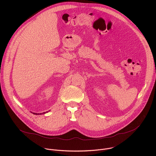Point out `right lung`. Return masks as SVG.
Listing matches in <instances>:
<instances>
[{
  "label": "right lung",
  "mask_w": 156,
  "mask_h": 156,
  "mask_svg": "<svg viewBox=\"0 0 156 156\" xmlns=\"http://www.w3.org/2000/svg\"><path fill=\"white\" fill-rule=\"evenodd\" d=\"M47 112H48H48H43V113H34V112H33V114H35V115H42V114H46V113H47Z\"/></svg>",
  "instance_id": "1"
}]
</instances>
